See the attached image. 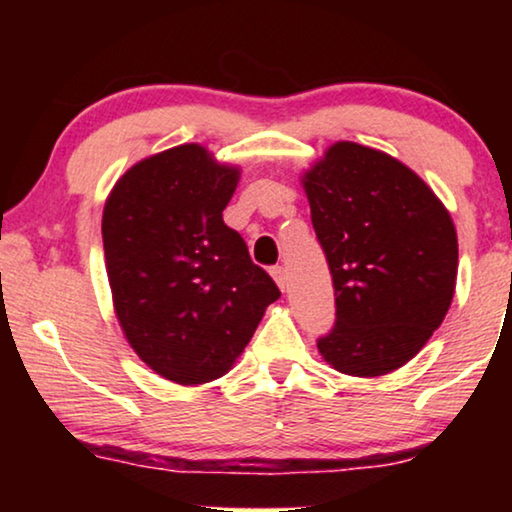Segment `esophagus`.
<instances>
[{
    "instance_id": "34e87169",
    "label": "esophagus",
    "mask_w": 512,
    "mask_h": 512,
    "mask_svg": "<svg viewBox=\"0 0 512 512\" xmlns=\"http://www.w3.org/2000/svg\"><path fill=\"white\" fill-rule=\"evenodd\" d=\"M270 275H272V279H275V282H277L279 289H282V291L289 289V275H286L284 265H275V268L270 270Z\"/></svg>"
}]
</instances>
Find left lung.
Masks as SVG:
<instances>
[{"instance_id": "obj_1", "label": "left lung", "mask_w": 512, "mask_h": 512, "mask_svg": "<svg viewBox=\"0 0 512 512\" xmlns=\"http://www.w3.org/2000/svg\"><path fill=\"white\" fill-rule=\"evenodd\" d=\"M303 186L335 289L321 356L356 377L405 366L450 310L459 263L450 212L410 167L354 142L333 144Z\"/></svg>"}]
</instances>
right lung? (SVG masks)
<instances>
[{
  "label": "right lung",
  "mask_w": 512,
  "mask_h": 512,
  "mask_svg": "<svg viewBox=\"0 0 512 512\" xmlns=\"http://www.w3.org/2000/svg\"><path fill=\"white\" fill-rule=\"evenodd\" d=\"M237 181V167L181 144L132 165L104 205L118 324L146 366L188 387L226 375L282 296L223 223Z\"/></svg>",
  "instance_id": "right-lung-1"
}]
</instances>
